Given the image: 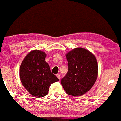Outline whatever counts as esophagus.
I'll return each mask as SVG.
<instances>
[{
	"instance_id": "34e87169",
	"label": "esophagus",
	"mask_w": 121,
	"mask_h": 121,
	"mask_svg": "<svg viewBox=\"0 0 121 121\" xmlns=\"http://www.w3.org/2000/svg\"><path fill=\"white\" fill-rule=\"evenodd\" d=\"M56 76H57V78H59V80H60V75H59V74H57V75H56Z\"/></svg>"
}]
</instances>
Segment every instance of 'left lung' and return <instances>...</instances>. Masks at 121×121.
<instances>
[{"label":"left lung","instance_id":"obj_1","mask_svg":"<svg viewBox=\"0 0 121 121\" xmlns=\"http://www.w3.org/2000/svg\"><path fill=\"white\" fill-rule=\"evenodd\" d=\"M68 72L61 80V84L68 94L80 96L93 87L98 76L95 57L86 49L76 48L66 55Z\"/></svg>","mask_w":121,"mask_h":121}]
</instances>
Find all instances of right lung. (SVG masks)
<instances>
[{
    "mask_svg": "<svg viewBox=\"0 0 121 121\" xmlns=\"http://www.w3.org/2000/svg\"><path fill=\"white\" fill-rule=\"evenodd\" d=\"M46 56L41 51L33 50L26 56L20 66L23 86L29 93L38 98L46 95L51 85L59 81L45 61Z\"/></svg>",
    "mask_w": 121,
    "mask_h": 121,
    "instance_id": "add662e5",
    "label": "right lung"
}]
</instances>
